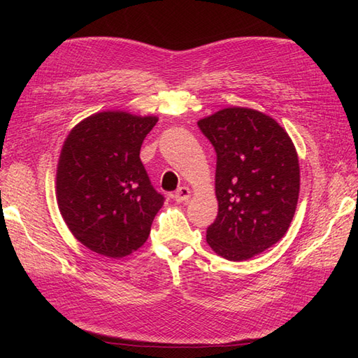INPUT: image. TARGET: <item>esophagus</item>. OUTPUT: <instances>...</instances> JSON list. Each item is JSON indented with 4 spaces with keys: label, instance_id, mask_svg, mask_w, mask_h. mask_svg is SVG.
Returning a JSON list of instances; mask_svg holds the SVG:
<instances>
[{
    "label": "esophagus",
    "instance_id": "esophagus-1",
    "mask_svg": "<svg viewBox=\"0 0 358 358\" xmlns=\"http://www.w3.org/2000/svg\"><path fill=\"white\" fill-rule=\"evenodd\" d=\"M191 197V189L188 187H180L175 194H173V199H175L178 203L188 201Z\"/></svg>",
    "mask_w": 358,
    "mask_h": 358
}]
</instances>
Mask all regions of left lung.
<instances>
[{
	"label": "left lung",
	"mask_w": 358,
	"mask_h": 358,
	"mask_svg": "<svg viewBox=\"0 0 358 358\" xmlns=\"http://www.w3.org/2000/svg\"><path fill=\"white\" fill-rule=\"evenodd\" d=\"M216 152L218 216L206 241L243 262L282 239L296 213L300 167L289 136L273 117L229 107L197 122Z\"/></svg>",
	"instance_id": "left-lung-1"
}]
</instances>
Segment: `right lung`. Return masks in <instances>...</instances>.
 <instances>
[{
	"label": "right lung",
	"instance_id": "right-lung-1",
	"mask_svg": "<svg viewBox=\"0 0 358 358\" xmlns=\"http://www.w3.org/2000/svg\"><path fill=\"white\" fill-rule=\"evenodd\" d=\"M157 122V116L100 112L76 125L64 142L58 208L76 239L96 254L122 258L137 251L164 204L140 161Z\"/></svg>",
	"mask_w": 358,
	"mask_h": 358
}]
</instances>
